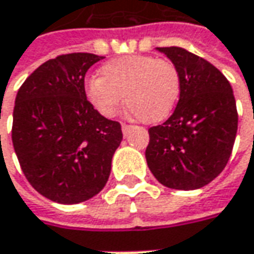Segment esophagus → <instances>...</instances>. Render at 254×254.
I'll use <instances>...</instances> for the list:
<instances>
[{
  "label": "esophagus",
  "mask_w": 254,
  "mask_h": 254,
  "mask_svg": "<svg viewBox=\"0 0 254 254\" xmlns=\"http://www.w3.org/2000/svg\"><path fill=\"white\" fill-rule=\"evenodd\" d=\"M132 128V126H128V124H123L122 126V130H123V134L124 135H127L128 132H130V130Z\"/></svg>",
  "instance_id": "esophagus-1"
}]
</instances>
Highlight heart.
Segmentation results:
<instances>
[{
    "instance_id": "heart-1",
    "label": "heart",
    "mask_w": 254,
    "mask_h": 254,
    "mask_svg": "<svg viewBox=\"0 0 254 254\" xmlns=\"http://www.w3.org/2000/svg\"><path fill=\"white\" fill-rule=\"evenodd\" d=\"M100 77L86 82V99L106 119L114 117L124 97L130 112L145 123H160L174 110L181 93V74L167 59L127 55L100 67Z\"/></svg>"
}]
</instances>
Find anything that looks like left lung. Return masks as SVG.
Returning a JSON list of instances; mask_svg holds the SVG:
<instances>
[{
    "mask_svg": "<svg viewBox=\"0 0 254 254\" xmlns=\"http://www.w3.org/2000/svg\"><path fill=\"white\" fill-rule=\"evenodd\" d=\"M157 49L180 70L181 93L170 119L148 130L147 164L162 185L198 190L229 161L238 131L233 90L219 69L203 58L178 46Z\"/></svg>",
    "mask_w": 254,
    "mask_h": 254,
    "instance_id": "obj_1",
    "label": "left lung"
}]
</instances>
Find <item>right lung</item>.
I'll return each instance as SVG.
<instances>
[{
	"label": "right lung",
	"instance_id": "add662e5",
	"mask_svg": "<svg viewBox=\"0 0 254 254\" xmlns=\"http://www.w3.org/2000/svg\"><path fill=\"white\" fill-rule=\"evenodd\" d=\"M103 59L61 55L42 64L19 87L12 144L28 182L45 198L72 205L104 188L122 126L100 116L86 99L84 76Z\"/></svg>",
	"mask_w": 254,
	"mask_h": 254
}]
</instances>
